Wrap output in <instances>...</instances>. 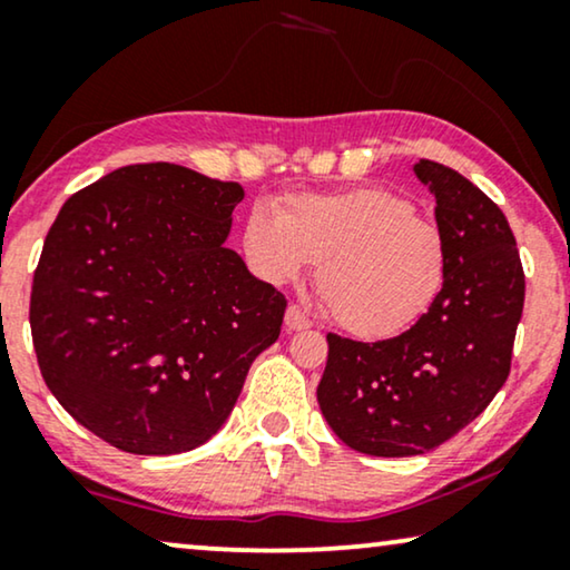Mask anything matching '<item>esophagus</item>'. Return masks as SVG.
<instances>
[{
    "instance_id": "1",
    "label": "esophagus",
    "mask_w": 570,
    "mask_h": 570,
    "mask_svg": "<svg viewBox=\"0 0 570 570\" xmlns=\"http://www.w3.org/2000/svg\"><path fill=\"white\" fill-rule=\"evenodd\" d=\"M311 326V318L303 314L298 306H287L285 311V330L287 332H301V330H308Z\"/></svg>"
}]
</instances>
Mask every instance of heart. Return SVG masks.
I'll return each mask as SVG.
<instances>
[{"mask_svg":"<svg viewBox=\"0 0 570 570\" xmlns=\"http://www.w3.org/2000/svg\"><path fill=\"white\" fill-rule=\"evenodd\" d=\"M240 254L267 285L295 283L318 262L324 306L363 340L396 337L417 324L441 295L449 267L439 225L379 186L291 194L279 213L254 205L240 225Z\"/></svg>","mask_w":570,"mask_h":570,"instance_id":"b5f03b06","label":"heart"}]
</instances>
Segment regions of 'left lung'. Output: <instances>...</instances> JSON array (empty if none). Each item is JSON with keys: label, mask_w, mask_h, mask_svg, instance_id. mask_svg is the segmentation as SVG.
Segmentation results:
<instances>
[{"label": "left lung", "mask_w": 570, "mask_h": 570, "mask_svg": "<svg viewBox=\"0 0 570 570\" xmlns=\"http://www.w3.org/2000/svg\"><path fill=\"white\" fill-rule=\"evenodd\" d=\"M446 238V283L400 337L330 334L316 400L334 435L371 456L425 454L493 402L511 371L524 269L509 220L454 168L415 163Z\"/></svg>", "instance_id": "obj_1"}]
</instances>
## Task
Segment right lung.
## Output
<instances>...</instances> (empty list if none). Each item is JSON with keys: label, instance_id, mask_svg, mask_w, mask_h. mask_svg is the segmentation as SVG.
Here are the masks:
<instances>
[{"label": "right lung", "instance_id": "add662e5", "mask_svg": "<svg viewBox=\"0 0 570 570\" xmlns=\"http://www.w3.org/2000/svg\"><path fill=\"white\" fill-rule=\"evenodd\" d=\"M244 189L139 163L65 202L30 293L46 386L77 423L142 456L220 431L285 295L225 246Z\"/></svg>", "mask_w": 570, "mask_h": 570}]
</instances>
